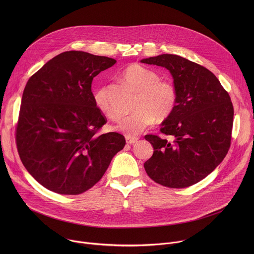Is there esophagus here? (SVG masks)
<instances>
[{
    "instance_id": "esophagus-1",
    "label": "esophagus",
    "mask_w": 254,
    "mask_h": 254,
    "mask_svg": "<svg viewBox=\"0 0 254 254\" xmlns=\"http://www.w3.org/2000/svg\"><path fill=\"white\" fill-rule=\"evenodd\" d=\"M138 138L137 137H129V136H127L126 137V142H127V144H129V145H134V144H136L137 142H138Z\"/></svg>"
}]
</instances>
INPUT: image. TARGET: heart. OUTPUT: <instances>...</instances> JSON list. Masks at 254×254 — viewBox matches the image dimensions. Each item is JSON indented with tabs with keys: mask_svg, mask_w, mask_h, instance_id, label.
<instances>
[{
	"mask_svg": "<svg viewBox=\"0 0 254 254\" xmlns=\"http://www.w3.org/2000/svg\"><path fill=\"white\" fill-rule=\"evenodd\" d=\"M122 76L139 91V95L135 104L137 109L119 120L115 127L118 131L127 136H136L156 118L164 120L174 111L178 95L172 82L159 79L155 71L138 64L127 66ZM93 100L103 114L110 119L117 118V113L110 105L106 86H100L94 91Z\"/></svg>",
	"mask_w": 254,
	"mask_h": 254,
	"instance_id": "b5f03b06",
	"label": "heart"
}]
</instances>
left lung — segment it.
<instances>
[{
    "label": "left lung",
    "mask_w": 254,
    "mask_h": 254,
    "mask_svg": "<svg viewBox=\"0 0 254 254\" xmlns=\"http://www.w3.org/2000/svg\"><path fill=\"white\" fill-rule=\"evenodd\" d=\"M141 63L169 70L178 95L176 108L160 128L170 140L145 136L153 146L145 172L168 188L190 187L209 175L228 153L234 118L231 98L213 73L180 56L164 54Z\"/></svg>",
    "instance_id": "left-lung-1"
}]
</instances>
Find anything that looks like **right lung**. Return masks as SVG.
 Here are the masks:
<instances>
[{
  "label": "right lung",
  "instance_id": "1",
  "mask_svg": "<svg viewBox=\"0 0 254 254\" xmlns=\"http://www.w3.org/2000/svg\"><path fill=\"white\" fill-rule=\"evenodd\" d=\"M116 61L81 51L60 54L28 80L15 140L30 175L60 194H79L102 179L126 144L116 132L100 135L107 123L93 100L92 82Z\"/></svg>",
  "mask_w": 254,
  "mask_h": 254
}]
</instances>
